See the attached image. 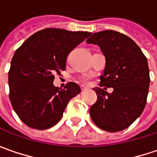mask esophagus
I'll list each match as a JSON object with an SVG mask.
<instances>
[{"mask_svg": "<svg viewBox=\"0 0 157 157\" xmlns=\"http://www.w3.org/2000/svg\"><path fill=\"white\" fill-rule=\"evenodd\" d=\"M81 89H82V91L83 92V91H85V90H86V87H84V86H82V88H81Z\"/></svg>", "mask_w": 157, "mask_h": 157, "instance_id": "1", "label": "esophagus"}]
</instances>
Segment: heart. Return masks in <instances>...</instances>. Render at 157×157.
<instances>
[{"label": "heart", "mask_w": 157, "mask_h": 157, "mask_svg": "<svg viewBox=\"0 0 157 157\" xmlns=\"http://www.w3.org/2000/svg\"><path fill=\"white\" fill-rule=\"evenodd\" d=\"M80 82H81L82 83H83V84H87V83H89V82H90V77L87 76V75L82 76V77L80 78Z\"/></svg>", "instance_id": "1"}]
</instances>
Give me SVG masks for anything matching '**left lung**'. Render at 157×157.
I'll return each mask as SVG.
<instances>
[{"label":"left lung","instance_id":"left-lung-1","mask_svg":"<svg viewBox=\"0 0 157 157\" xmlns=\"http://www.w3.org/2000/svg\"><path fill=\"white\" fill-rule=\"evenodd\" d=\"M86 43L98 45L105 57L101 87L94 88L97 101L90 108L92 120L107 132L122 131L141 115L146 105L147 59L131 38L115 31L94 33ZM106 87L114 88L112 94L105 91Z\"/></svg>","mask_w":157,"mask_h":157}]
</instances>
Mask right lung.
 <instances>
[{
    "label": "right lung",
    "mask_w": 157,
    "mask_h": 157,
    "mask_svg": "<svg viewBox=\"0 0 157 157\" xmlns=\"http://www.w3.org/2000/svg\"><path fill=\"white\" fill-rule=\"evenodd\" d=\"M91 33L47 28L30 36L16 50L8 74L10 100L20 119L38 130L55 125L69 101L81 93L75 82L53 85L65 70L68 54Z\"/></svg>",
    "instance_id": "obj_1"
}]
</instances>
